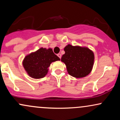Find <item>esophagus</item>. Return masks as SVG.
<instances>
[{"label":"esophagus","instance_id":"obj_1","mask_svg":"<svg viewBox=\"0 0 120 120\" xmlns=\"http://www.w3.org/2000/svg\"><path fill=\"white\" fill-rule=\"evenodd\" d=\"M57 56H58V57H59L60 59L61 58V55L60 54V53H58V54H57Z\"/></svg>","mask_w":120,"mask_h":120}]
</instances>
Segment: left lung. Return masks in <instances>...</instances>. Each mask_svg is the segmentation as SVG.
<instances>
[{"label": "left lung", "instance_id": "8db88e82", "mask_svg": "<svg viewBox=\"0 0 120 120\" xmlns=\"http://www.w3.org/2000/svg\"><path fill=\"white\" fill-rule=\"evenodd\" d=\"M61 61L67 67L68 73L75 78H82L91 71L94 61L93 52L87 47L68 45L64 48Z\"/></svg>", "mask_w": 120, "mask_h": 120}]
</instances>
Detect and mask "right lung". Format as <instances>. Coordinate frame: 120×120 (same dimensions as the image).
Segmentation results:
<instances>
[{"instance_id":"1","label":"right lung","mask_w":120,"mask_h":120,"mask_svg":"<svg viewBox=\"0 0 120 120\" xmlns=\"http://www.w3.org/2000/svg\"><path fill=\"white\" fill-rule=\"evenodd\" d=\"M60 60L51 49H47L41 48L36 52L26 56L22 64L25 71L31 77L38 79L46 75L49 71L48 68L52 62Z\"/></svg>"}]
</instances>
